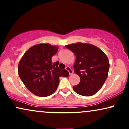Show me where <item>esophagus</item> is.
Instances as JSON below:
<instances>
[{"mask_svg": "<svg viewBox=\"0 0 129 129\" xmlns=\"http://www.w3.org/2000/svg\"><path fill=\"white\" fill-rule=\"evenodd\" d=\"M66 70H67L68 72H69V75H72V74H73V70L71 69V68L70 67H66Z\"/></svg>", "mask_w": 129, "mask_h": 129, "instance_id": "34e87169", "label": "esophagus"}]
</instances>
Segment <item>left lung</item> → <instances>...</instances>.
<instances>
[{"instance_id": "8db88e82", "label": "left lung", "mask_w": 129, "mask_h": 129, "mask_svg": "<svg viewBox=\"0 0 129 129\" xmlns=\"http://www.w3.org/2000/svg\"><path fill=\"white\" fill-rule=\"evenodd\" d=\"M76 56L75 73L80 77V82L73 86L76 93L90 96L96 93L107 79L109 62L104 53L96 46L76 43L66 46Z\"/></svg>"}]
</instances>
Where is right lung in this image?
Returning a JSON list of instances; mask_svg holds the SVG:
<instances>
[{
  "label": "right lung",
  "instance_id": "add662e5",
  "mask_svg": "<svg viewBox=\"0 0 129 129\" xmlns=\"http://www.w3.org/2000/svg\"><path fill=\"white\" fill-rule=\"evenodd\" d=\"M58 47L48 44L33 46L22 57L18 66L20 79L26 88L38 96L51 95L57 89L59 77H67L66 70L59 69V62L53 63L51 57Z\"/></svg>",
  "mask_w": 129,
  "mask_h": 129
}]
</instances>
